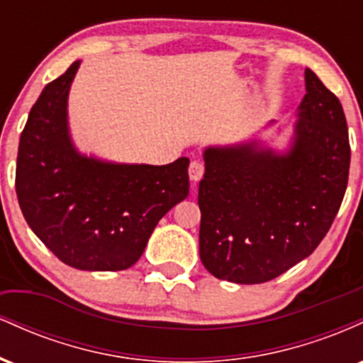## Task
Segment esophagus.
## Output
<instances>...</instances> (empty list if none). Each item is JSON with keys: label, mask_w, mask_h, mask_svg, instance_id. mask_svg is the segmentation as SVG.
<instances>
[{"label": "esophagus", "mask_w": 363, "mask_h": 363, "mask_svg": "<svg viewBox=\"0 0 363 363\" xmlns=\"http://www.w3.org/2000/svg\"><path fill=\"white\" fill-rule=\"evenodd\" d=\"M203 174H205V165L201 164L199 160H193L189 164V179L193 182H198L199 179L203 177Z\"/></svg>", "instance_id": "esophagus-1"}]
</instances>
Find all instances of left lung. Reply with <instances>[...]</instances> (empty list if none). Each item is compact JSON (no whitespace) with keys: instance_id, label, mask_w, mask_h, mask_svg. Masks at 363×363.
Wrapping results in <instances>:
<instances>
[{"instance_id":"8db88e82","label":"left lung","mask_w":363,"mask_h":363,"mask_svg":"<svg viewBox=\"0 0 363 363\" xmlns=\"http://www.w3.org/2000/svg\"><path fill=\"white\" fill-rule=\"evenodd\" d=\"M295 118L281 148L252 136L203 152L199 257L218 280L280 277L314 252L338 213L350 170L347 119L309 68Z\"/></svg>"}]
</instances>
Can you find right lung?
I'll return each mask as SVG.
<instances>
[{
  "label": "right lung",
  "mask_w": 363,
  "mask_h": 363,
  "mask_svg": "<svg viewBox=\"0 0 363 363\" xmlns=\"http://www.w3.org/2000/svg\"><path fill=\"white\" fill-rule=\"evenodd\" d=\"M82 61L44 86L16 157V196L28 227L54 256L83 272L135 264L170 208L189 194V158L167 165L119 164L82 153L68 97Z\"/></svg>",
  "instance_id": "obj_1"
}]
</instances>
